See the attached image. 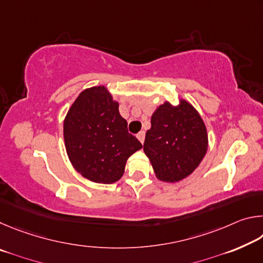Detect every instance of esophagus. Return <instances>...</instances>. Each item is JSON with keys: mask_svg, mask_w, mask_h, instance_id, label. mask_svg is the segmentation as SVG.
<instances>
[{"mask_svg": "<svg viewBox=\"0 0 263 263\" xmlns=\"http://www.w3.org/2000/svg\"><path fill=\"white\" fill-rule=\"evenodd\" d=\"M137 138H138V139H139V141L141 142V144H144V140H145V132H144V131H140V132L137 135Z\"/></svg>", "mask_w": 263, "mask_h": 263, "instance_id": "obj_1", "label": "esophagus"}]
</instances>
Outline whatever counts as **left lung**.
Returning a JSON list of instances; mask_svg holds the SVG:
<instances>
[{"label": "left lung", "mask_w": 263, "mask_h": 263, "mask_svg": "<svg viewBox=\"0 0 263 263\" xmlns=\"http://www.w3.org/2000/svg\"><path fill=\"white\" fill-rule=\"evenodd\" d=\"M208 151V133L201 115L185 100L164 102L151 118L144 152L160 181L174 183L189 176Z\"/></svg>", "instance_id": "8db88e82"}]
</instances>
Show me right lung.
Returning a JSON list of instances; mask_svg holds the SVG:
<instances>
[{"mask_svg": "<svg viewBox=\"0 0 263 263\" xmlns=\"http://www.w3.org/2000/svg\"><path fill=\"white\" fill-rule=\"evenodd\" d=\"M118 102L104 86L84 89L64 121L66 152L75 171L96 183L110 184L124 174L127 159L142 145L127 132Z\"/></svg>", "mask_w": 263, "mask_h": 263, "instance_id": "right-lung-1", "label": "right lung"}]
</instances>
